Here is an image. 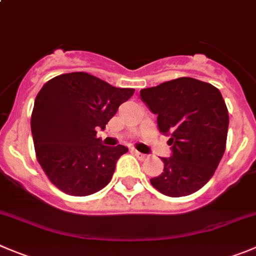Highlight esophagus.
<instances>
[{
	"instance_id": "obj_1",
	"label": "esophagus",
	"mask_w": 256,
	"mask_h": 256,
	"mask_svg": "<svg viewBox=\"0 0 256 256\" xmlns=\"http://www.w3.org/2000/svg\"><path fill=\"white\" fill-rule=\"evenodd\" d=\"M132 152L134 154L136 155V158H138V159H139V160H146L148 159V155H145V154H142V152H138V150H132Z\"/></svg>"
}]
</instances>
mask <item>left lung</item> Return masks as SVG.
<instances>
[{
	"mask_svg": "<svg viewBox=\"0 0 256 256\" xmlns=\"http://www.w3.org/2000/svg\"><path fill=\"white\" fill-rule=\"evenodd\" d=\"M140 98L158 114V128L170 136L172 156L162 158L164 170L150 179L169 197L192 194L214 176L226 149L228 111L214 86L190 77L140 90Z\"/></svg>",
	"mask_w": 256,
	"mask_h": 256,
	"instance_id": "8db88e82",
	"label": "left lung"
}]
</instances>
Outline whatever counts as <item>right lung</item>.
Listing matches in <instances>:
<instances>
[{
  "label": "right lung",
  "mask_w": 256,
  "mask_h": 256,
  "mask_svg": "<svg viewBox=\"0 0 256 256\" xmlns=\"http://www.w3.org/2000/svg\"><path fill=\"white\" fill-rule=\"evenodd\" d=\"M134 88H117L84 72L56 76L35 98L31 134L35 154L50 182L70 196H90L110 183L124 145L104 146V130Z\"/></svg>",
  "instance_id": "right-lung-1"
}]
</instances>
